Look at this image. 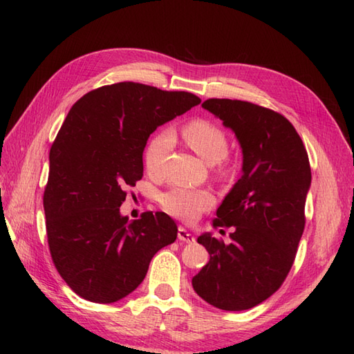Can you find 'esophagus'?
I'll use <instances>...</instances> for the list:
<instances>
[{
	"instance_id": "1",
	"label": "esophagus",
	"mask_w": 354,
	"mask_h": 354,
	"mask_svg": "<svg viewBox=\"0 0 354 354\" xmlns=\"http://www.w3.org/2000/svg\"><path fill=\"white\" fill-rule=\"evenodd\" d=\"M178 239L183 240V242H187V243H193L194 242V236L192 234V232L187 231L184 227H179L178 228Z\"/></svg>"
}]
</instances>
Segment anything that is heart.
I'll use <instances>...</instances> for the list:
<instances>
[{
  "mask_svg": "<svg viewBox=\"0 0 354 354\" xmlns=\"http://www.w3.org/2000/svg\"><path fill=\"white\" fill-rule=\"evenodd\" d=\"M183 137L187 145L205 161H219L217 171L221 176L228 178L232 175L234 167L225 158L228 150V137L219 124L207 118H194L184 124ZM173 142H175V135L169 129L158 131L149 140L145 150V167L149 175H161L162 164L173 147ZM160 204L170 216L185 222H192L214 205V196L207 189L173 187L169 192L161 194Z\"/></svg>",
  "mask_w": 354,
  "mask_h": 354,
  "instance_id": "1",
  "label": "heart"
}]
</instances>
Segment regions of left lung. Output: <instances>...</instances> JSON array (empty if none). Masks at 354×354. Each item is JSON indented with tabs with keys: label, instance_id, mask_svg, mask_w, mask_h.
<instances>
[{
	"label": "left lung",
	"instance_id": "obj_1",
	"mask_svg": "<svg viewBox=\"0 0 354 354\" xmlns=\"http://www.w3.org/2000/svg\"><path fill=\"white\" fill-rule=\"evenodd\" d=\"M202 106L234 131L243 173L213 219L214 228H231V242L198 237L209 261L192 284L217 309L248 310L281 288L295 260L312 181L309 156L295 127L272 109L230 99Z\"/></svg>",
	"mask_w": 354,
	"mask_h": 354
}]
</instances>
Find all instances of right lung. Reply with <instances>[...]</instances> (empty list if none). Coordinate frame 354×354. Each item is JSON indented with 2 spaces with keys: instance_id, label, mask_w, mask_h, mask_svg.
Masks as SVG:
<instances>
[{
  "instance_id": "obj_1",
  "label": "right lung",
  "mask_w": 354,
  "mask_h": 354,
  "mask_svg": "<svg viewBox=\"0 0 354 354\" xmlns=\"http://www.w3.org/2000/svg\"><path fill=\"white\" fill-rule=\"evenodd\" d=\"M199 103L187 91L120 82L73 104L50 149L44 209L51 260L79 297L109 304L129 295L153 255L176 240L165 213L129 221L120 205L142 178L149 135Z\"/></svg>"
}]
</instances>
